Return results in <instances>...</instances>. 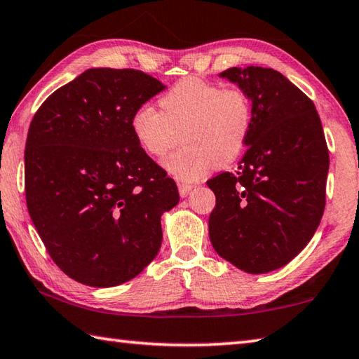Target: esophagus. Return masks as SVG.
I'll use <instances>...</instances> for the list:
<instances>
[{
	"label": "esophagus",
	"mask_w": 359,
	"mask_h": 359,
	"mask_svg": "<svg viewBox=\"0 0 359 359\" xmlns=\"http://www.w3.org/2000/svg\"><path fill=\"white\" fill-rule=\"evenodd\" d=\"M192 189H194V186L192 184H186V182H180V184H178V191H180V195H181L182 198L187 197V195L192 192Z\"/></svg>",
	"instance_id": "obj_1"
}]
</instances>
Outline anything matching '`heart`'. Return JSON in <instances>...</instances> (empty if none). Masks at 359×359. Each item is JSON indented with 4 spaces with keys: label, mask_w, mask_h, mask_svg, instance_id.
Returning a JSON list of instances; mask_svg holds the SVG:
<instances>
[{
    "label": "heart",
    "mask_w": 359,
    "mask_h": 359,
    "mask_svg": "<svg viewBox=\"0 0 359 359\" xmlns=\"http://www.w3.org/2000/svg\"><path fill=\"white\" fill-rule=\"evenodd\" d=\"M159 112L140 106L131 116V131L142 150L154 159L184 147L164 162L181 181H198L215 164L241 156L253 126V103L239 86L220 87L201 78L181 79L158 101Z\"/></svg>",
    "instance_id": "b5f03b06"
}]
</instances>
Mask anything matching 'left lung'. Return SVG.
<instances>
[{"label": "left lung", "mask_w": 359, "mask_h": 359, "mask_svg": "<svg viewBox=\"0 0 359 359\" xmlns=\"http://www.w3.org/2000/svg\"><path fill=\"white\" fill-rule=\"evenodd\" d=\"M243 87L253 126L236 173L208 180L215 194L209 238L215 252L248 273L286 266L313 238L325 209L330 165L316 106L280 72L228 69Z\"/></svg>", "instance_id": "8db88e82"}]
</instances>
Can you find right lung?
Masks as SVG:
<instances>
[{"instance_id":"add662e5","label":"right lung","mask_w":359,"mask_h":359,"mask_svg":"<svg viewBox=\"0 0 359 359\" xmlns=\"http://www.w3.org/2000/svg\"><path fill=\"white\" fill-rule=\"evenodd\" d=\"M161 90L140 70L90 69L34 114L26 205L46 252L74 281L118 286L156 258L161 215L180 194L134 139L131 116Z\"/></svg>"}]
</instances>
